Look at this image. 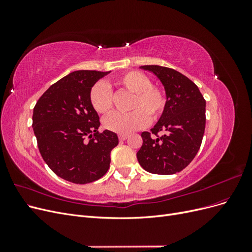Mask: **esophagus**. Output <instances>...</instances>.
<instances>
[{
  "label": "esophagus",
  "mask_w": 252,
  "mask_h": 252,
  "mask_svg": "<svg viewBox=\"0 0 252 252\" xmlns=\"http://www.w3.org/2000/svg\"><path fill=\"white\" fill-rule=\"evenodd\" d=\"M127 139V134H119V140L120 141H124Z\"/></svg>",
  "instance_id": "esophagus-1"
}]
</instances>
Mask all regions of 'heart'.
<instances>
[{
	"instance_id": "1",
	"label": "heart",
	"mask_w": 252,
	"mask_h": 252,
	"mask_svg": "<svg viewBox=\"0 0 252 252\" xmlns=\"http://www.w3.org/2000/svg\"><path fill=\"white\" fill-rule=\"evenodd\" d=\"M114 84L132 94L128 113H112L106 117L103 124L110 131L127 134L146 125L147 121H155L164 111L166 97L164 91L152 86L150 80L139 71L123 73ZM90 103L97 113H108L112 108V93L107 84L98 82L90 90ZM149 119H147V117Z\"/></svg>"
}]
</instances>
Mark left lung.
<instances>
[{
    "label": "left lung",
    "mask_w": 252,
    "mask_h": 252,
    "mask_svg": "<svg viewBox=\"0 0 252 252\" xmlns=\"http://www.w3.org/2000/svg\"><path fill=\"white\" fill-rule=\"evenodd\" d=\"M140 68L152 72L162 83L166 105L151 132H142L143 145L136 158L150 173L174 174L190 164L201 147L206 101L195 84L181 72L158 65ZM158 132L162 135L158 137Z\"/></svg>",
    "instance_id": "obj_1"
}]
</instances>
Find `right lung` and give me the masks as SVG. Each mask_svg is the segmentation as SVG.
Returning a JSON list of instances; mask_svg holds the SVG:
<instances>
[{"label": "right lung", "instance_id": "1", "mask_svg": "<svg viewBox=\"0 0 252 252\" xmlns=\"http://www.w3.org/2000/svg\"><path fill=\"white\" fill-rule=\"evenodd\" d=\"M110 71L77 70L51 85L36 102L32 128L43 159L58 177L74 184L102 178L118 135L100 127L90 90ZM89 138L88 141L87 139Z\"/></svg>", "mask_w": 252, "mask_h": 252}]
</instances>
